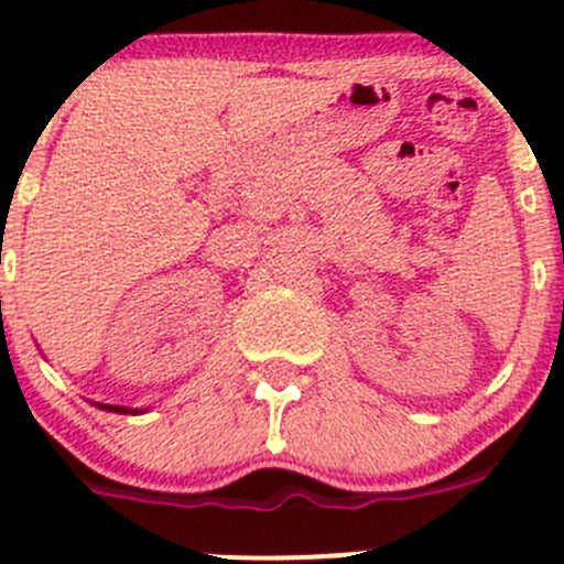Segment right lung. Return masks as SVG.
Segmentation results:
<instances>
[{"mask_svg":"<svg viewBox=\"0 0 564 564\" xmlns=\"http://www.w3.org/2000/svg\"><path fill=\"white\" fill-rule=\"evenodd\" d=\"M100 409H108V412H119V414H139V409H128V406H111V403H98Z\"/></svg>","mask_w":564,"mask_h":564,"instance_id":"1","label":"right lung"}]
</instances>
